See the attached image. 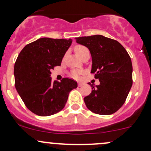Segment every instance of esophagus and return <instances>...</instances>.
<instances>
[{
    "instance_id": "1",
    "label": "esophagus",
    "mask_w": 151,
    "mask_h": 151,
    "mask_svg": "<svg viewBox=\"0 0 151 151\" xmlns=\"http://www.w3.org/2000/svg\"><path fill=\"white\" fill-rule=\"evenodd\" d=\"M83 85H84V83H81V82H79V83H78V86H79V87H81V86H83Z\"/></svg>"
}]
</instances>
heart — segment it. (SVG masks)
I'll use <instances>...</instances> for the list:
<instances>
[{"mask_svg":"<svg viewBox=\"0 0 151 151\" xmlns=\"http://www.w3.org/2000/svg\"><path fill=\"white\" fill-rule=\"evenodd\" d=\"M74 50H75L76 53H77V54L78 55L80 58L83 57L85 53L88 52H89L88 51V48L84 46H83V45H77V47H75ZM80 71H73L72 76L74 77V78H78L79 76H80Z\"/></svg>","mask_w":151,"mask_h":151,"instance_id":"b5f03b06","label":"heart"}]
</instances>
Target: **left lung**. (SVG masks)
<instances>
[{
    "label": "left lung",
    "mask_w": 151,
    "mask_h": 151,
    "mask_svg": "<svg viewBox=\"0 0 151 151\" xmlns=\"http://www.w3.org/2000/svg\"><path fill=\"white\" fill-rule=\"evenodd\" d=\"M77 44L88 48L92 58L91 73L100 84L92 87L84 98L88 109L99 115H111L124 104L132 86L131 58L116 40L101 35L76 38Z\"/></svg>",
    "instance_id": "8db88e82"
}]
</instances>
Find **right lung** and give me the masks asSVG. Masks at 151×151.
I'll list each match as a JSON object with an SVG mask.
<instances>
[{
    "label": "right lung",
    "instance_id": "add662e5",
    "mask_svg": "<svg viewBox=\"0 0 151 151\" xmlns=\"http://www.w3.org/2000/svg\"><path fill=\"white\" fill-rule=\"evenodd\" d=\"M72 39L40 38L19 52L14 68L15 88L29 110L39 116L54 115L64 108L77 83L63 78L52 81L51 70L60 66Z\"/></svg>",
    "mask_w": 151,
    "mask_h": 151
}]
</instances>
